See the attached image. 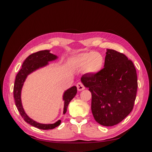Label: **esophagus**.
<instances>
[{"mask_svg":"<svg viewBox=\"0 0 152 152\" xmlns=\"http://www.w3.org/2000/svg\"><path fill=\"white\" fill-rule=\"evenodd\" d=\"M77 90L79 91H81L85 89V87L84 86L83 84L81 83V82H79V83H77Z\"/></svg>","mask_w":152,"mask_h":152,"instance_id":"obj_1","label":"esophagus"}]
</instances>
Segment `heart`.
I'll use <instances>...</instances> for the list:
<instances>
[{"label":"heart","instance_id":"1","mask_svg":"<svg viewBox=\"0 0 152 152\" xmlns=\"http://www.w3.org/2000/svg\"><path fill=\"white\" fill-rule=\"evenodd\" d=\"M73 62L77 68H84L86 73L93 75L102 70L104 59L101 53L90 51L77 54Z\"/></svg>","mask_w":152,"mask_h":152}]
</instances>
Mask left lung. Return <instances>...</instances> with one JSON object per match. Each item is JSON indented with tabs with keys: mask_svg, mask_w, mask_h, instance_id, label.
I'll list each match as a JSON object with an SVG mask.
<instances>
[{
	"mask_svg": "<svg viewBox=\"0 0 152 152\" xmlns=\"http://www.w3.org/2000/svg\"><path fill=\"white\" fill-rule=\"evenodd\" d=\"M80 80L91 93L92 113L98 124L115 126L131 112L136 97L137 74L126 55L107 49L104 68L96 75H83Z\"/></svg>",
	"mask_w": 152,
	"mask_h": 152,
	"instance_id": "8db88e82",
	"label": "left lung"
}]
</instances>
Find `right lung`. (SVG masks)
<instances>
[{"instance_id":"add662e5","label":"right lung","mask_w":152,"mask_h":152,"mask_svg":"<svg viewBox=\"0 0 152 152\" xmlns=\"http://www.w3.org/2000/svg\"><path fill=\"white\" fill-rule=\"evenodd\" d=\"M58 58L56 55L50 53L49 50H40L39 52L30 54L26 58L22 65V68L16 75L14 86L13 93L14 98L18 112L24 121L31 126H34L40 129L48 130L52 129L60 125L61 120H58L54 124H41L35 121L31 118L25 111L21 102V91L24 82L28 75L31 73L49 65V62L55 61ZM77 89L75 86L71 87L70 88L65 91L63 94V100L64 101L63 114H65L67 110L68 104L70 101L75 97L77 94Z\"/></svg>"}]
</instances>
